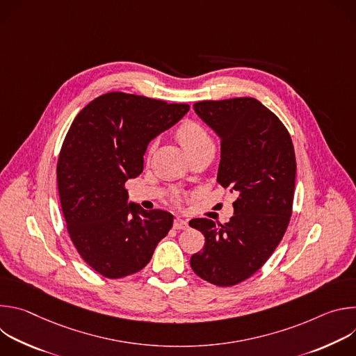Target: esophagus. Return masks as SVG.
Returning <instances> with one entry per match:
<instances>
[{
  "label": "esophagus",
  "mask_w": 356,
  "mask_h": 356,
  "mask_svg": "<svg viewBox=\"0 0 356 356\" xmlns=\"http://www.w3.org/2000/svg\"><path fill=\"white\" fill-rule=\"evenodd\" d=\"M173 227H175L176 229H186V228H188V222H187L186 220H183V218L177 217V218H175Z\"/></svg>",
  "instance_id": "obj_1"
}]
</instances>
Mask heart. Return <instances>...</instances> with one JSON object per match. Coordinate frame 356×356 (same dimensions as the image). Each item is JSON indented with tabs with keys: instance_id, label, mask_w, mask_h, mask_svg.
Segmentation results:
<instances>
[{
	"instance_id": "obj_1",
	"label": "heart",
	"mask_w": 356,
	"mask_h": 356,
	"mask_svg": "<svg viewBox=\"0 0 356 356\" xmlns=\"http://www.w3.org/2000/svg\"><path fill=\"white\" fill-rule=\"evenodd\" d=\"M176 138L188 156L197 154V152L202 149L213 147V140L209 132L194 121H186L181 124L176 131Z\"/></svg>"
}]
</instances>
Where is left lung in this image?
I'll return each instance as SVG.
<instances>
[{"mask_svg": "<svg viewBox=\"0 0 356 356\" xmlns=\"http://www.w3.org/2000/svg\"><path fill=\"white\" fill-rule=\"evenodd\" d=\"M195 114L221 139L217 181L235 191L234 217L188 224L206 238L190 266L216 286L238 284L258 272L282 241L293 207L296 155L283 122L257 98L200 101Z\"/></svg>", "mask_w": 356, "mask_h": 356, "instance_id": "1", "label": "left lung"}]
</instances>
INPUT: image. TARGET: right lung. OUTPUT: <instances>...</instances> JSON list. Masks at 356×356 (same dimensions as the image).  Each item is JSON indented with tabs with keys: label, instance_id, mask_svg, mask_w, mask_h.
I'll return each instance as SVG.
<instances>
[{
	"label": "right lung",
	"instance_id": "obj_1",
	"mask_svg": "<svg viewBox=\"0 0 356 356\" xmlns=\"http://www.w3.org/2000/svg\"><path fill=\"white\" fill-rule=\"evenodd\" d=\"M188 110L114 91L92 99L70 125L56 169L62 211L80 257L104 277L143 269L170 231L173 216L128 202L125 183L142 173L149 142Z\"/></svg>",
	"mask_w": 356,
	"mask_h": 356
}]
</instances>
